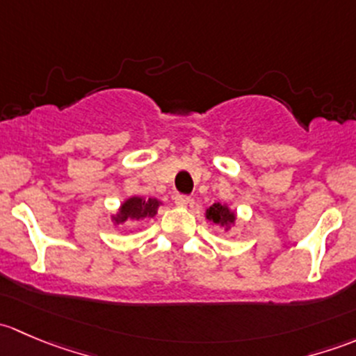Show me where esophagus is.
Masks as SVG:
<instances>
[{
	"instance_id": "34e87169",
	"label": "esophagus",
	"mask_w": 356,
	"mask_h": 356,
	"mask_svg": "<svg viewBox=\"0 0 356 356\" xmlns=\"http://www.w3.org/2000/svg\"><path fill=\"white\" fill-rule=\"evenodd\" d=\"M191 201L188 195H175V204H179V207H186V204Z\"/></svg>"
}]
</instances>
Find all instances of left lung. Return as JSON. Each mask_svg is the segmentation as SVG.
Returning a JSON list of instances; mask_svg holds the SVG:
<instances>
[{"label":"left lung","mask_w":356,"mask_h":356,"mask_svg":"<svg viewBox=\"0 0 356 356\" xmlns=\"http://www.w3.org/2000/svg\"><path fill=\"white\" fill-rule=\"evenodd\" d=\"M207 218L210 222H213L215 225H222L227 231L231 227V224H234L236 215L222 203H215L207 210Z\"/></svg>","instance_id":"8db88e82"}]
</instances>
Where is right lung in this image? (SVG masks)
Listing matches in <instances>:
<instances>
[{
  "mask_svg": "<svg viewBox=\"0 0 356 356\" xmlns=\"http://www.w3.org/2000/svg\"><path fill=\"white\" fill-rule=\"evenodd\" d=\"M160 201L155 198H131L125 201L120 208V213L115 217L117 224H122L125 220H141V218L155 217Z\"/></svg>",
  "mask_w": 356,
  "mask_h": 356,
  "instance_id": "1",
  "label": "right lung"
}]
</instances>
